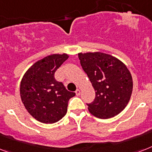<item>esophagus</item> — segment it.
<instances>
[{"instance_id": "1", "label": "esophagus", "mask_w": 152, "mask_h": 152, "mask_svg": "<svg viewBox=\"0 0 152 152\" xmlns=\"http://www.w3.org/2000/svg\"><path fill=\"white\" fill-rule=\"evenodd\" d=\"M75 92H76V94L77 96H79L80 94V90H79V89H77V90H76V91H75Z\"/></svg>"}]
</instances>
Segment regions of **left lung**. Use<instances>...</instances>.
<instances>
[{
  "mask_svg": "<svg viewBox=\"0 0 152 152\" xmlns=\"http://www.w3.org/2000/svg\"><path fill=\"white\" fill-rule=\"evenodd\" d=\"M83 69L95 91V98L89 112L99 119H109L127 105L133 80L128 69L116 58L102 52L79 54Z\"/></svg>",
  "mask_w": 152,
  "mask_h": 152,
  "instance_id": "1",
  "label": "left lung"
}]
</instances>
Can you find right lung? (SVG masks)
<instances>
[{"label": "right lung", "mask_w": 152, "mask_h": 152, "mask_svg": "<svg viewBox=\"0 0 152 152\" xmlns=\"http://www.w3.org/2000/svg\"><path fill=\"white\" fill-rule=\"evenodd\" d=\"M69 56L51 55L33 64L23 76L21 99L29 114L43 123L59 121L67 112L69 101L76 94L57 81L55 72Z\"/></svg>", "instance_id": "right-lung-1"}]
</instances>
